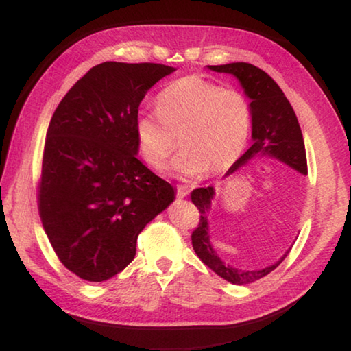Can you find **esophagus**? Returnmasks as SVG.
<instances>
[{
	"label": "esophagus",
	"mask_w": 351,
	"mask_h": 351,
	"mask_svg": "<svg viewBox=\"0 0 351 351\" xmlns=\"http://www.w3.org/2000/svg\"><path fill=\"white\" fill-rule=\"evenodd\" d=\"M189 193H190V189L189 187H186V186H176V197L184 198V197H187Z\"/></svg>",
	"instance_id": "34e87169"
}]
</instances>
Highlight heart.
Here are the masks:
<instances>
[{"instance_id": "b5f03b06", "label": "heart", "mask_w": 351, "mask_h": 351, "mask_svg": "<svg viewBox=\"0 0 351 351\" xmlns=\"http://www.w3.org/2000/svg\"><path fill=\"white\" fill-rule=\"evenodd\" d=\"M158 111H141L134 134L144 161L161 169L173 154L181 136V152L171 171L182 178L223 173L239 161L251 133V105L243 93L199 75H186L164 88Z\"/></svg>"}]
</instances>
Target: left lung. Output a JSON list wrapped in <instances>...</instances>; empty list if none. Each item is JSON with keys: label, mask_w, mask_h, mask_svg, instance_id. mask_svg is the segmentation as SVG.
<instances>
[{"label": "left lung", "mask_w": 351, "mask_h": 351, "mask_svg": "<svg viewBox=\"0 0 351 351\" xmlns=\"http://www.w3.org/2000/svg\"><path fill=\"white\" fill-rule=\"evenodd\" d=\"M209 68L217 71V73L234 74L240 80L241 86L245 88L247 97L252 100L251 114L254 142L249 147V150L229 169L228 175L239 170L255 154H268V156L277 158L278 161L288 164L289 167L306 175L308 165L304 136H302V130L293 106L285 97L280 86L265 71L251 63L239 62ZM213 195H215L213 187H199L190 193L192 203L197 206L201 213L199 223L192 232V246L199 260L206 266H209L215 274L234 285L252 283L261 277L268 276L271 271H274L282 263L289 251L277 263L258 271H239L226 266L213 251L209 239V228H207V212L210 209Z\"/></svg>", "instance_id": "left-lung-1"}]
</instances>
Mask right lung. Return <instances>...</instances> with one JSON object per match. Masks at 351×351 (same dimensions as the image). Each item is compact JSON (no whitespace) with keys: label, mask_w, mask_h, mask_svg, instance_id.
Segmentation results:
<instances>
[{"label":"right lung","mask_w":351,"mask_h":351,"mask_svg":"<svg viewBox=\"0 0 351 351\" xmlns=\"http://www.w3.org/2000/svg\"><path fill=\"white\" fill-rule=\"evenodd\" d=\"M173 68L105 62L77 80L47 127L38 213L63 266L88 282L116 276L148 221L175 198L142 164L134 119L147 91Z\"/></svg>","instance_id":"1"}]
</instances>
